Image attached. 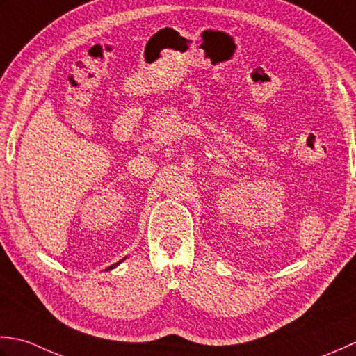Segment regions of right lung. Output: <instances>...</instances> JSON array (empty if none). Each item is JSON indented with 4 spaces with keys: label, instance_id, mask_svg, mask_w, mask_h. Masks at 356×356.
<instances>
[{
    "label": "right lung",
    "instance_id": "obj_1",
    "mask_svg": "<svg viewBox=\"0 0 356 356\" xmlns=\"http://www.w3.org/2000/svg\"><path fill=\"white\" fill-rule=\"evenodd\" d=\"M124 259H126V258H122L121 261H124ZM121 261H118V263H117V264H113V266H111V267H108V270H111V269H113V267H117V266H118V264L121 263Z\"/></svg>",
    "mask_w": 356,
    "mask_h": 356
}]
</instances>
